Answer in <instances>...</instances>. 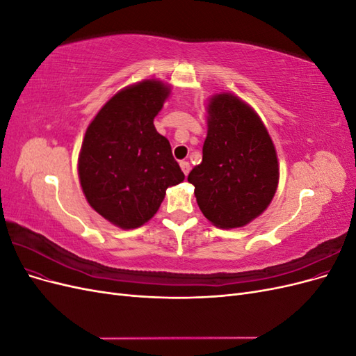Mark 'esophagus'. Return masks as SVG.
I'll use <instances>...</instances> for the list:
<instances>
[{
    "label": "esophagus",
    "instance_id": "esophagus-1",
    "mask_svg": "<svg viewBox=\"0 0 356 356\" xmlns=\"http://www.w3.org/2000/svg\"><path fill=\"white\" fill-rule=\"evenodd\" d=\"M179 166H181L182 172H184V175H188V172H190V163H188V161L181 160L179 161Z\"/></svg>",
    "mask_w": 356,
    "mask_h": 356
}]
</instances>
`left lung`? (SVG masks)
Returning a JSON list of instances; mask_svg holds the SVG:
<instances>
[{"label":"left lung","mask_w":356,"mask_h":356,"mask_svg":"<svg viewBox=\"0 0 356 356\" xmlns=\"http://www.w3.org/2000/svg\"><path fill=\"white\" fill-rule=\"evenodd\" d=\"M208 135L202 163L188 182L202 213L220 229L250 224L267 209L279 184L276 148L250 104L229 92L207 104Z\"/></svg>","instance_id":"1"}]
</instances>
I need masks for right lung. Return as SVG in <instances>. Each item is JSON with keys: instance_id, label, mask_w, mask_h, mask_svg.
Returning a JSON list of instances; mask_svg holds the SVG:
<instances>
[{"instance_id": "1", "label": "right lung", "mask_w": 356, "mask_h": 356, "mask_svg": "<svg viewBox=\"0 0 356 356\" xmlns=\"http://www.w3.org/2000/svg\"><path fill=\"white\" fill-rule=\"evenodd\" d=\"M170 84L145 79L118 90L93 117L79 154L86 200L106 221L131 230L154 217L166 190L184 181L154 117Z\"/></svg>"}]
</instances>
